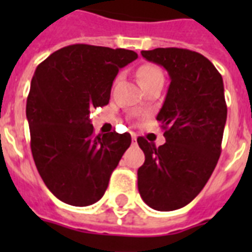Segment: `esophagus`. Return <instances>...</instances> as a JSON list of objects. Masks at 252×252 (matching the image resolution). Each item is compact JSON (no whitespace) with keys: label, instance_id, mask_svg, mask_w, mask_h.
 <instances>
[{"label":"esophagus","instance_id":"obj_1","mask_svg":"<svg viewBox=\"0 0 252 252\" xmlns=\"http://www.w3.org/2000/svg\"><path fill=\"white\" fill-rule=\"evenodd\" d=\"M132 140H133V141H136V134H132Z\"/></svg>","mask_w":252,"mask_h":252}]
</instances>
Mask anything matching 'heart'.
Masks as SVG:
<instances>
[{"label":"heart","mask_w":252,"mask_h":252,"mask_svg":"<svg viewBox=\"0 0 252 252\" xmlns=\"http://www.w3.org/2000/svg\"><path fill=\"white\" fill-rule=\"evenodd\" d=\"M136 76H137V80L142 86V89L148 86V85L158 82V81H163V72L161 70V68H158L157 65L154 64L141 65L137 69Z\"/></svg>","instance_id":"heart-1"}]
</instances>
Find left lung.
Listing matches in <instances>:
<instances>
[{
    "label": "left lung",
    "instance_id": "1",
    "mask_svg": "<svg viewBox=\"0 0 252 252\" xmlns=\"http://www.w3.org/2000/svg\"><path fill=\"white\" fill-rule=\"evenodd\" d=\"M141 55L162 65L171 82L157 115L166 142L157 148L137 138L145 154L138 192L156 211H175L199 195L219 162L227 116L222 77L195 51L156 48Z\"/></svg>",
    "mask_w": 252,
    "mask_h": 252
}]
</instances>
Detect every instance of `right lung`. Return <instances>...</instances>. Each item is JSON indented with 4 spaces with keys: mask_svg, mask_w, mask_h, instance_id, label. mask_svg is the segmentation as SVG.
Listing matches in <instances>:
<instances>
[{
    "mask_svg": "<svg viewBox=\"0 0 252 252\" xmlns=\"http://www.w3.org/2000/svg\"><path fill=\"white\" fill-rule=\"evenodd\" d=\"M137 59L129 49L73 44L37 65L26 116L31 152L41 179L74 207L96 203L129 148V133L94 134L90 110L108 104L119 69Z\"/></svg>",
    "mask_w": 252,
    "mask_h": 252,
    "instance_id": "add662e5",
    "label": "right lung"
}]
</instances>
